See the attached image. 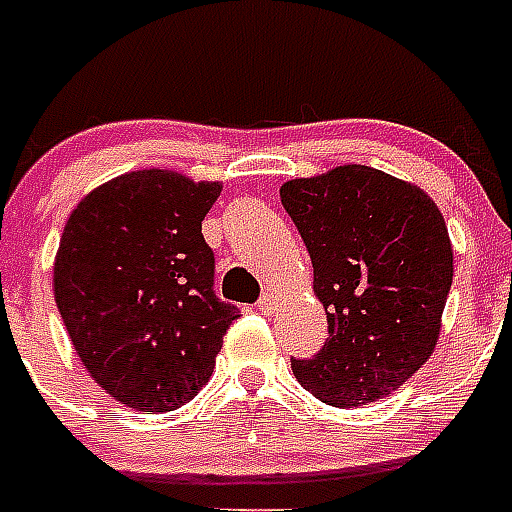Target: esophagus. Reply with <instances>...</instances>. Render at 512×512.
Here are the masks:
<instances>
[{
	"mask_svg": "<svg viewBox=\"0 0 512 512\" xmlns=\"http://www.w3.org/2000/svg\"><path fill=\"white\" fill-rule=\"evenodd\" d=\"M276 306H279V298H276L273 292H265L263 298L257 300V311H260V314H273Z\"/></svg>",
	"mask_w": 512,
	"mask_h": 512,
	"instance_id": "obj_1",
	"label": "esophagus"
}]
</instances>
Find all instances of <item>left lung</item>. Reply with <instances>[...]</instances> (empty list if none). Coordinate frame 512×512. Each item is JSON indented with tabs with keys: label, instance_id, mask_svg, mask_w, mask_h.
Returning a JSON list of instances; mask_svg holds the SVG:
<instances>
[{
	"label": "left lung",
	"instance_id": "obj_1",
	"mask_svg": "<svg viewBox=\"0 0 512 512\" xmlns=\"http://www.w3.org/2000/svg\"><path fill=\"white\" fill-rule=\"evenodd\" d=\"M279 195L311 255L330 333L292 373L335 408L389 397L438 343L454 279L443 214L421 187L357 163L290 179Z\"/></svg>",
	"mask_w": 512,
	"mask_h": 512
}]
</instances>
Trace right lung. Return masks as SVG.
<instances>
[{
	"instance_id": "right-lung-1",
	"label": "right lung",
	"mask_w": 512,
	"mask_h": 512,
	"mask_svg": "<svg viewBox=\"0 0 512 512\" xmlns=\"http://www.w3.org/2000/svg\"><path fill=\"white\" fill-rule=\"evenodd\" d=\"M220 182L128 171L74 206L53 292L91 378L136 411H174L209 381L239 308L214 295L201 222Z\"/></svg>"
}]
</instances>
